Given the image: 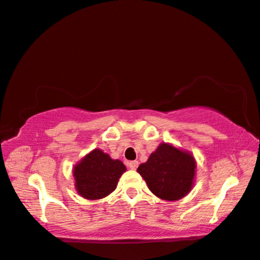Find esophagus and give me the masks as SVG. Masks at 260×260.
<instances>
[{"label": "esophagus", "mask_w": 260, "mask_h": 260, "mask_svg": "<svg viewBox=\"0 0 260 260\" xmlns=\"http://www.w3.org/2000/svg\"><path fill=\"white\" fill-rule=\"evenodd\" d=\"M128 166H129V168H132V170H137L139 166V162L137 161V160H133V161L128 162Z\"/></svg>", "instance_id": "34e87169"}]
</instances>
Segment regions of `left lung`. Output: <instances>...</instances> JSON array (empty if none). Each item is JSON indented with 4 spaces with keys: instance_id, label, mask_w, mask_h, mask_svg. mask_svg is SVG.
I'll list each match as a JSON object with an SVG mask.
<instances>
[{
    "instance_id": "obj_1",
    "label": "left lung",
    "mask_w": 260,
    "mask_h": 260,
    "mask_svg": "<svg viewBox=\"0 0 260 260\" xmlns=\"http://www.w3.org/2000/svg\"><path fill=\"white\" fill-rule=\"evenodd\" d=\"M138 172L148 188L164 200H178L191 191L196 173L194 158L168 144H161L141 164Z\"/></svg>"
}]
</instances>
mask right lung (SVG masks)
I'll return each instance as SVG.
<instances>
[{
	"label": "right lung",
	"instance_id": "add662e5",
	"mask_svg": "<svg viewBox=\"0 0 260 260\" xmlns=\"http://www.w3.org/2000/svg\"><path fill=\"white\" fill-rule=\"evenodd\" d=\"M125 171L120 160H113L100 149H94L75 166L73 174L80 196L94 200L105 198L114 191Z\"/></svg>",
	"mask_w": 260,
	"mask_h": 260
}]
</instances>
